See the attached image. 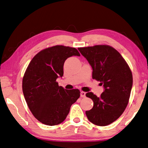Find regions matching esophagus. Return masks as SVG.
<instances>
[{
    "instance_id": "obj_1",
    "label": "esophagus",
    "mask_w": 148,
    "mask_h": 148,
    "mask_svg": "<svg viewBox=\"0 0 148 148\" xmlns=\"http://www.w3.org/2000/svg\"><path fill=\"white\" fill-rule=\"evenodd\" d=\"M80 97H86V92L84 91H81L80 92Z\"/></svg>"
}]
</instances>
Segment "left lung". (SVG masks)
I'll use <instances>...</instances> for the list:
<instances>
[{
    "label": "left lung",
    "mask_w": 148,
    "mask_h": 148,
    "mask_svg": "<svg viewBox=\"0 0 148 148\" xmlns=\"http://www.w3.org/2000/svg\"><path fill=\"white\" fill-rule=\"evenodd\" d=\"M80 53L92 68V78L104 87L99 97L92 92L86 94L93 101V107L86 111L91 123L105 126L118 119L126 109L133 86L132 71L121 55L107 45L79 48Z\"/></svg>",
    "instance_id": "1"
}]
</instances>
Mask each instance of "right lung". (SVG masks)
I'll return each instance as SVG.
<instances>
[{
    "label": "right lung",
    "mask_w": 148,
    "mask_h": 148,
    "mask_svg": "<svg viewBox=\"0 0 148 148\" xmlns=\"http://www.w3.org/2000/svg\"><path fill=\"white\" fill-rule=\"evenodd\" d=\"M80 56L75 48L55 46L42 50L31 61L22 80L25 100L35 117L48 126L66 119L71 105L80 97L78 89L68 90L58 86L57 79L64 74L67 58Z\"/></svg>",
    "instance_id": "obj_1"
}]
</instances>
